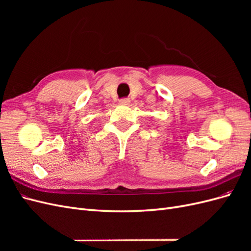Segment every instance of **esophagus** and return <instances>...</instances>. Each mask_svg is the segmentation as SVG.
<instances>
[{
  "label": "esophagus",
  "instance_id": "34e87169",
  "mask_svg": "<svg viewBox=\"0 0 251 251\" xmlns=\"http://www.w3.org/2000/svg\"><path fill=\"white\" fill-rule=\"evenodd\" d=\"M119 103L123 104V105H126V104L130 103V100H128V98H123V100H119Z\"/></svg>",
  "mask_w": 251,
  "mask_h": 251
}]
</instances>
